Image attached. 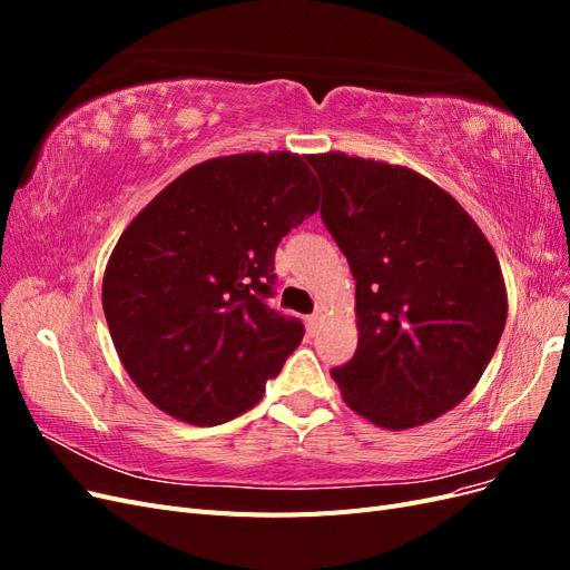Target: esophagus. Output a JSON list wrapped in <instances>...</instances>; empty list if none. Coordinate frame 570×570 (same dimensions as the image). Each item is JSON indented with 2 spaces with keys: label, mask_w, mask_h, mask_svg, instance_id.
Returning <instances> with one entry per match:
<instances>
[{
  "label": "esophagus",
  "mask_w": 570,
  "mask_h": 570,
  "mask_svg": "<svg viewBox=\"0 0 570 570\" xmlns=\"http://www.w3.org/2000/svg\"><path fill=\"white\" fill-rule=\"evenodd\" d=\"M321 321H323V316H321V314H312V316H308V318H306L308 333L316 335V333H318V327H321Z\"/></svg>",
  "instance_id": "1"
}]
</instances>
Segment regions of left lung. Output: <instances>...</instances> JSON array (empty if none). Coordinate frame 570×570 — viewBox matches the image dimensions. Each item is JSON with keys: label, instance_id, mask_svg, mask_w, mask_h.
I'll return each instance as SVG.
<instances>
[{"label": "left lung", "instance_id": "1", "mask_svg": "<svg viewBox=\"0 0 570 570\" xmlns=\"http://www.w3.org/2000/svg\"><path fill=\"white\" fill-rule=\"evenodd\" d=\"M321 216L356 281L358 347L331 371L377 428L440 419L471 394L504 333L502 266L463 206L413 168L308 154Z\"/></svg>", "mask_w": 570, "mask_h": 570}]
</instances>
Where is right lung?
Segmentation results:
<instances>
[{"label":"right lung","mask_w":570,"mask_h":570,"mask_svg":"<svg viewBox=\"0 0 570 570\" xmlns=\"http://www.w3.org/2000/svg\"><path fill=\"white\" fill-rule=\"evenodd\" d=\"M318 199L299 154L247 151L187 168L128 223L101 304L120 364L154 406L218 425L258 404L304 337L264 302L275 247Z\"/></svg>","instance_id":"1"}]
</instances>
